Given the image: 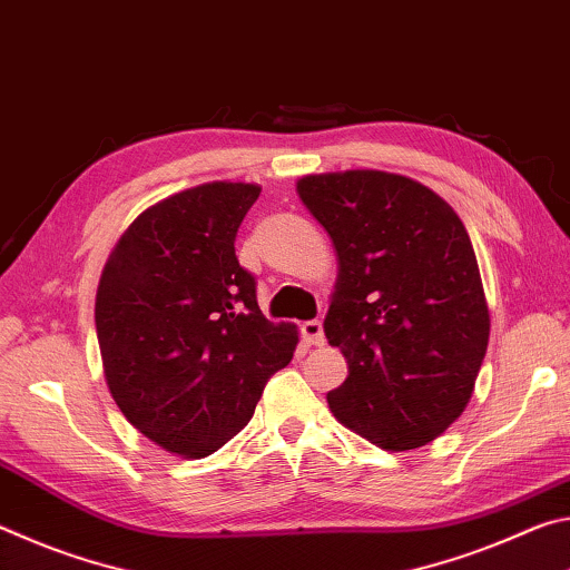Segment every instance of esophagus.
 Masks as SVG:
<instances>
[{"label": "esophagus", "mask_w": 570, "mask_h": 570, "mask_svg": "<svg viewBox=\"0 0 570 570\" xmlns=\"http://www.w3.org/2000/svg\"><path fill=\"white\" fill-rule=\"evenodd\" d=\"M302 334H304V340L308 342V344H314V346H322L326 340H324V324L320 322V320H312V322H304L302 324Z\"/></svg>", "instance_id": "34e87169"}]
</instances>
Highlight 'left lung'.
<instances>
[{
    "mask_svg": "<svg viewBox=\"0 0 570 570\" xmlns=\"http://www.w3.org/2000/svg\"><path fill=\"white\" fill-rule=\"evenodd\" d=\"M296 190L340 256L324 334L350 377L330 410L382 450L428 445L468 407L488 350L465 226L438 193L384 170L304 176Z\"/></svg>",
    "mask_w": 570,
    "mask_h": 570,
    "instance_id": "obj_1",
    "label": "left lung"
}]
</instances>
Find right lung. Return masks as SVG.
Returning <instances> with one entry per match:
<instances>
[{
  "label": "right lung",
  "mask_w": 570,
  "mask_h": 570,
  "mask_svg": "<svg viewBox=\"0 0 570 570\" xmlns=\"http://www.w3.org/2000/svg\"><path fill=\"white\" fill-rule=\"evenodd\" d=\"M262 188L204 183L132 220L102 268L95 326L105 380L135 430L180 458H206L248 424L296 326L274 324L236 234Z\"/></svg>",
  "instance_id": "right-lung-1"
}]
</instances>
